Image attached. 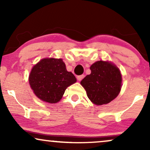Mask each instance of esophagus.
Instances as JSON below:
<instances>
[{"instance_id":"esophagus-1","label":"esophagus","mask_w":150,"mask_h":150,"mask_svg":"<svg viewBox=\"0 0 150 150\" xmlns=\"http://www.w3.org/2000/svg\"><path fill=\"white\" fill-rule=\"evenodd\" d=\"M84 77H85V75H79V76H77V80L78 81H81L82 80V79L84 78Z\"/></svg>"}]
</instances>
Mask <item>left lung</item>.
<instances>
[{"label": "left lung", "mask_w": 150, "mask_h": 150, "mask_svg": "<svg viewBox=\"0 0 150 150\" xmlns=\"http://www.w3.org/2000/svg\"><path fill=\"white\" fill-rule=\"evenodd\" d=\"M91 74L80 82L93 104H108L116 98L121 89L122 77L116 65L99 61L90 66Z\"/></svg>", "instance_id": "1"}]
</instances>
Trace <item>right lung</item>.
I'll return each instance as SVG.
<instances>
[{
    "label": "right lung",
    "instance_id": "1",
    "mask_svg": "<svg viewBox=\"0 0 150 150\" xmlns=\"http://www.w3.org/2000/svg\"><path fill=\"white\" fill-rule=\"evenodd\" d=\"M71 72L67 71L61 58H44L32 68L29 82L35 95L42 101L55 104L61 99L65 89L76 82Z\"/></svg>",
    "mask_w": 150,
    "mask_h": 150
}]
</instances>
